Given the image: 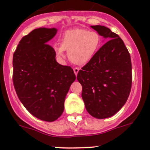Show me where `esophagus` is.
I'll list each match as a JSON object with an SVG mask.
<instances>
[{
    "mask_svg": "<svg viewBox=\"0 0 150 150\" xmlns=\"http://www.w3.org/2000/svg\"><path fill=\"white\" fill-rule=\"evenodd\" d=\"M79 71V68H74V74H75L76 76L78 74Z\"/></svg>",
    "mask_w": 150,
    "mask_h": 150,
    "instance_id": "1",
    "label": "esophagus"
}]
</instances>
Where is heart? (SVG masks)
Wrapping results in <instances>:
<instances>
[{"label": "heart", "instance_id": "1", "mask_svg": "<svg viewBox=\"0 0 150 150\" xmlns=\"http://www.w3.org/2000/svg\"><path fill=\"white\" fill-rule=\"evenodd\" d=\"M101 38L97 32L84 28L69 30L64 33L60 46H56L54 51L59 59L64 58L67 51L69 59L76 65L86 64L94 57L99 49Z\"/></svg>", "mask_w": 150, "mask_h": 150}]
</instances>
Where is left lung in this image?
Here are the masks:
<instances>
[{"instance_id":"8db88e82","label":"left lung","mask_w":150,"mask_h":150,"mask_svg":"<svg viewBox=\"0 0 150 150\" xmlns=\"http://www.w3.org/2000/svg\"><path fill=\"white\" fill-rule=\"evenodd\" d=\"M109 41L77 74L81 96L90 115L111 117L125 105L132 87V63L122 38L109 28L91 25Z\"/></svg>"}]
</instances>
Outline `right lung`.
Wrapping results in <instances>:
<instances>
[{"mask_svg":"<svg viewBox=\"0 0 150 150\" xmlns=\"http://www.w3.org/2000/svg\"><path fill=\"white\" fill-rule=\"evenodd\" d=\"M55 28H39L22 38L13 57V81L18 97L32 115L54 122L62 115L64 101L75 81L73 69L56 60L47 44L56 36Z\"/></svg>","mask_w":150,"mask_h":150,"instance_id":"right-lung-1","label":"right lung"}]
</instances>
